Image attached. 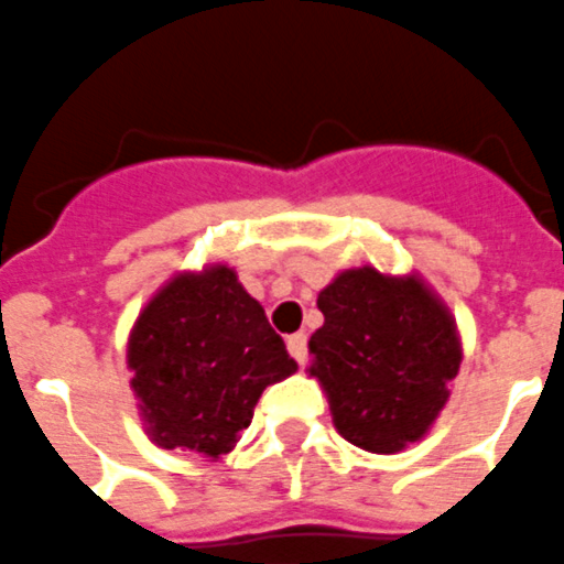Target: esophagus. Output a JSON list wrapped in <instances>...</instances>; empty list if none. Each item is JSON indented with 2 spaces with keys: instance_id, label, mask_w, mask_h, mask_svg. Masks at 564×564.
<instances>
[{
  "instance_id": "esophagus-1",
  "label": "esophagus",
  "mask_w": 564,
  "mask_h": 564,
  "mask_svg": "<svg viewBox=\"0 0 564 564\" xmlns=\"http://www.w3.org/2000/svg\"><path fill=\"white\" fill-rule=\"evenodd\" d=\"M288 354H291L300 365H305L307 362V336L305 334L288 336Z\"/></svg>"
}]
</instances>
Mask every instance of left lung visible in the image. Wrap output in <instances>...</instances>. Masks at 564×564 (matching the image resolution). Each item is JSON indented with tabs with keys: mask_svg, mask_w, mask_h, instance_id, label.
<instances>
[{
	"mask_svg": "<svg viewBox=\"0 0 564 564\" xmlns=\"http://www.w3.org/2000/svg\"><path fill=\"white\" fill-rule=\"evenodd\" d=\"M311 377L328 391L336 431L370 454L425 436L447 402L462 348L454 319L420 279L345 271L316 300Z\"/></svg>",
	"mask_w": 564,
	"mask_h": 564,
	"instance_id": "1",
	"label": "left lung"
}]
</instances>
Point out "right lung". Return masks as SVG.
Segmentation results:
<instances>
[{
    "instance_id": "add662e5",
    "label": "right lung",
    "mask_w": 564,
    "mask_h": 564,
    "mask_svg": "<svg viewBox=\"0 0 564 564\" xmlns=\"http://www.w3.org/2000/svg\"><path fill=\"white\" fill-rule=\"evenodd\" d=\"M128 365L153 442L210 459L236 445L264 388L296 370L262 305L225 264L176 276L153 296Z\"/></svg>"
}]
</instances>
